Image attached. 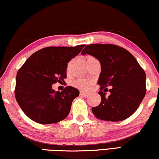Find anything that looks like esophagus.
Wrapping results in <instances>:
<instances>
[{
	"mask_svg": "<svg viewBox=\"0 0 159 159\" xmlns=\"http://www.w3.org/2000/svg\"><path fill=\"white\" fill-rule=\"evenodd\" d=\"M80 95H81V96H83V97H87V96H88V93H87V92L81 91V92H80Z\"/></svg>",
	"mask_w": 159,
	"mask_h": 159,
	"instance_id": "obj_1",
	"label": "esophagus"
}]
</instances>
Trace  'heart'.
<instances>
[{
	"instance_id": "1",
	"label": "heart",
	"mask_w": 159,
	"mask_h": 159,
	"mask_svg": "<svg viewBox=\"0 0 159 159\" xmlns=\"http://www.w3.org/2000/svg\"><path fill=\"white\" fill-rule=\"evenodd\" d=\"M90 84H91V82L89 80L85 79H78L74 82V85L75 87L81 88L83 89H87L89 87Z\"/></svg>"
}]
</instances>
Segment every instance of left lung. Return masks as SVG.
Here are the masks:
<instances>
[{
    "label": "left lung",
    "instance_id": "8db88e82",
    "mask_svg": "<svg viewBox=\"0 0 159 159\" xmlns=\"http://www.w3.org/2000/svg\"><path fill=\"white\" fill-rule=\"evenodd\" d=\"M89 55L98 60L101 73L97 84L101 102L92 107L94 115L99 119L120 121L136 111L146 94V74L136 58L126 49L109 44L87 45L82 55Z\"/></svg>",
    "mask_w": 159,
    "mask_h": 159
}]
</instances>
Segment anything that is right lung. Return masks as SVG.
<instances>
[{
	"mask_svg": "<svg viewBox=\"0 0 159 159\" xmlns=\"http://www.w3.org/2000/svg\"><path fill=\"white\" fill-rule=\"evenodd\" d=\"M84 46L43 48L29 57L18 70L16 99L32 120L41 124L57 123L69 114L80 91L71 86L62 92L55 91L52 84L65 82L67 63Z\"/></svg>",
	"mask_w": 159,
	"mask_h": 159,
	"instance_id": "right-lung-1",
	"label": "right lung"
}]
</instances>
